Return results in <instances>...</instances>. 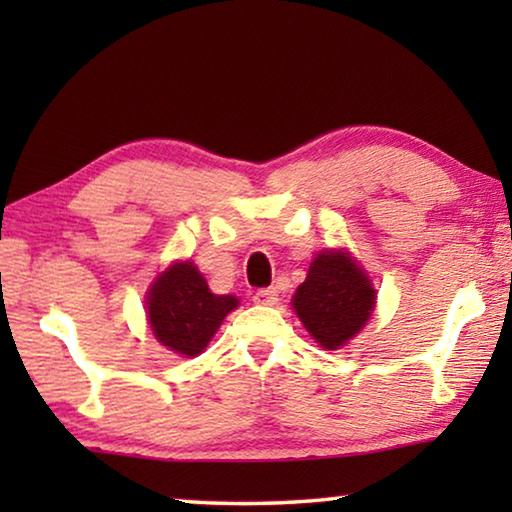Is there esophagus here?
Instances as JSON below:
<instances>
[{"instance_id":"34e87169","label":"esophagus","mask_w":512,"mask_h":512,"mask_svg":"<svg viewBox=\"0 0 512 512\" xmlns=\"http://www.w3.org/2000/svg\"><path fill=\"white\" fill-rule=\"evenodd\" d=\"M255 305H262V307H273L277 302V291L275 289H259L255 291Z\"/></svg>"}]
</instances>
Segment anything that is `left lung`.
Segmentation results:
<instances>
[{"instance_id": "obj_1", "label": "left lung", "mask_w": 512, "mask_h": 512, "mask_svg": "<svg viewBox=\"0 0 512 512\" xmlns=\"http://www.w3.org/2000/svg\"><path fill=\"white\" fill-rule=\"evenodd\" d=\"M370 277L348 250H323L296 289L293 309L325 350H339L361 332L375 309Z\"/></svg>"}]
</instances>
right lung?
<instances>
[{"label": "right lung", "mask_w": 512, "mask_h": 512, "mask_svg": "<svg viewBox=\"0 0 512 512\" xmlns=\"http://www.w3.org/2000/svg\"><path fill=\"white\" fill-rule=\"evenodd\" d=\"M235 296H214L192 262L162 271L146 293V314L155 339L185 357L201 354L232 309Z\"/></svg>", "instance_id": "1"}]
</instances>
